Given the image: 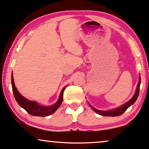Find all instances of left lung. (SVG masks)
Here are the masks:
<instances>
[{
  "instance_id": "obj_1",
  "label": "left lung",
  "mask_w": 149,
  "mask_h": 149,
  "mask_svg": "<svg viewBox=\"0 0 149 149\" xmlns=\"http://www.w3.org/2000/svg\"><path fill=\"white\" fill-rule=\"evenodd\" d=\"M140 84H141V77H139V83H138L137 87V90H136L135 93L133 97L131 98L128 102L124 104L123 105H122L120 107L117 108L116 109L113 110H111V111H100V110H97L95 109V108L93 107L92 106H91V107L92 108L93 110L94 111H95L96 113H98V114L101 115V116H120V115L123 114V113L125 112V111L127 109V108H129L133 104L134 102L137 100L138 95H139V87H140Z\"/></svg>"
}]
</instances>
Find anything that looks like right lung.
Here are the masks:
<instances>
[{
  "label": "right lung",
  "mask_w": 149,
  "mask_h": 149,
  "mask_svg": "<svg viewBox=\"0 0 149 149\" xmlns=\"http://www.w3.org/2000/svg\"><path fill=\"white\" fill-rule=\"evenodd\" d=\"M12 87L15 98L19 105L22 107V108H24V109L31 115L38 116H47L55 112V111L58 109V107L61 106V104H62L63 97V91L65 88H65H63V90L61 91L60 97H59L58 100L57 101L56 103H55V104L52 106L45 107L40 105V104H38L36 102H34V101H30L29 100L26 99L24 97H23V96L19 93L18 91H17V89L16 88L12 74Z\"/></svg>",
  "instance_id": "add662e5"
}]
</instances>
